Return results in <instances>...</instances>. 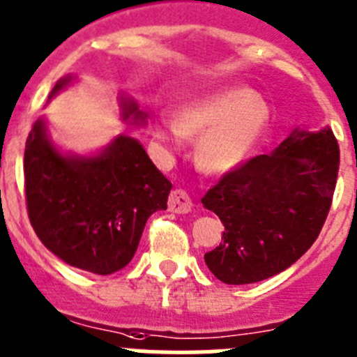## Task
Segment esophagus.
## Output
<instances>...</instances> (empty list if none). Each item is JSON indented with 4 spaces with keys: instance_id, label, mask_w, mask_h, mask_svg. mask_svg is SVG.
<instances>
[{
    "instance_id": "1",
    "label": "esophagus",
    "mask_w": 357,
    "mask_h": 357,
    "mask_svg": "<svg viewBox=\"0 0 357 357\" xmlns=\"http://www.w3.org/2000/svg\"><path fill=\"white\" fill-rule=\"evenodd\" d=\"M168 207L175 214H188L192 208V202L188 192L182 191V189H175L168 198Z\"/></svg>"
}]
</instances>
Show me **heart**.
Instances as JSON below:
<instances>
[{"mask_svg":"<svg viewBox=\"0 0 357 357\" xmlns=\"http://www.w3.org/2000/svg\"><path fill=\"white\" fill-rule=\"evenodd\" d=\"M273 107L244 86L225 88L192 100L176 119L159 116L153 136L168 146L196 139L195 157L204 172L225 175L238 169L269 136Z\"/></svg>","mask_w":357,"mask_h":357,"instance_id":"1","label":"heart"}]
</instances>
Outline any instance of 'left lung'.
Listing matches in <instances>:
<instances>
[{"label":"left lung","mask_w":357,"mask_h":357,"mask_svg":"<svg viewBox=\"0 0 357 357\" xmlns=\"http://www.w3.org/2000/svg\"><path fill=\"white\" fill-rule=\"evenodd\" d=\"M340 149L331 127H296L271 153L227 173L202 198L223 223V243L205 264L228 285L289 269L312 248L328 218Z\"/></svg>","instance_id":"obj_1"}]
</instances>
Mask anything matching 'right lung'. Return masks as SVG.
<instances>
[{
	"mask_svg": "<svg viewBox=\"0 0 357 357\" xmlns=\"http://www.w3.org/2000/svg\"><path fill=\"white\" fill-rule=\"evenodd\" d=\"M74 81L72 74L61 77L49 100ZM119 104L123 123L146 126V113L132 97L120 91ZM24 185L42 244L68 266L100 276L132 260L146 219L166 211L172 189L132 136L119 134L97 152L74 153L52 139L45 116L26 139Z\"/></svg>",
	"mask_w": 357,
	"mask_h": 357,
	"instance_id": "obj_1",
	"label": "right lung"
}]
</instances>
